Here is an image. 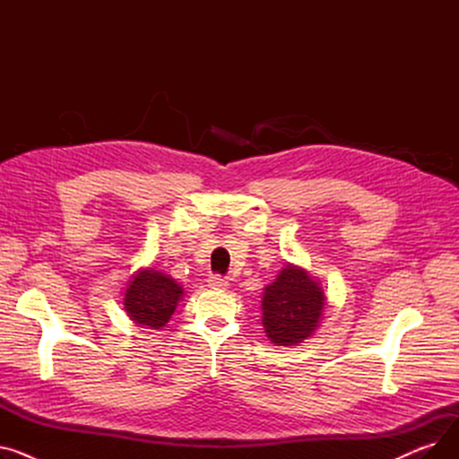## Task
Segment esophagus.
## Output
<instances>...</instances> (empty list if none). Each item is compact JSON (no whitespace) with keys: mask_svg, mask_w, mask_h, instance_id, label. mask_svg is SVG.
Segmentation results:
<instances>
[{"mask_svg":"<svg viewBox=\"0 0 459 459\" xmlns=\"http://www.w3.org/2000/svg\"><path fill=\"white\" fill-rule=\"evenodd\" d=\"M208 286L212 288V290L223 292V290H227V288H229V282H227V279H223V277H220V275H212V277L208 279Z\"/></svg>","mask_w":459,"mask_h":459,"instance_id":"obj_1","label":"esophagus"}]
</instances>
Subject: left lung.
Returning a JSON list of instances; mask_svg holds the SVG:
<instances>
[{
  "label": "left lung",
  "instance_id": "obj_1",
  "mask_svg": "<svg viewBox=\"0 0 459 459\" xmlns=\"http://www.w3.org/2000/svg\"><path fill=\"white\" fill-rule=\"evenodd\" d=\"M325 292L316 277L288 262L262 292V325L275 346H299L316 333L325 310Z\"/></svg>",
  "mask_w": 459,
  "mask_h": 459
}]
</instances>
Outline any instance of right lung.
Here are the masks:
<instances>
[{
    "instance_id": "right-lung-1",
    "label": "right lung",
    "mask_w": 459,
    "mask_h": 459,
    "mask_svg": "<svg viewBox=\"0 0 459 459\" xmlns=\"http://www.w3.org/2000/svg\"><path fill=\"white\" fill-rule=\"evenodd\" d=\"M123 305L128 318L144 329H161L184 298V288L161 270L139 268L126 282Z\"/></svg>"
}]
</instances>
